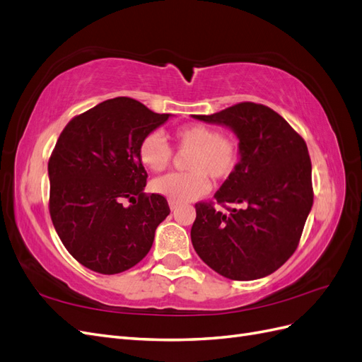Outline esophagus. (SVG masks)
Instances as JSON below:
<instances>
[{"label":"esophagus","instance_id":"esophagus-1","mask_svg":"<svg viewBox=\"0 0 362 362\" xmlns=\"http://www.w3.org/2000/svg\"><path fill=\"white\" fill-rule=\"evenodd\" d=\"M180 205V202H177V201H169V206H170V210H175V208H177Z\"/></svg>","mask_w":362,"mask_h":362}]
</instances>
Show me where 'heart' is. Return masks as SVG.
<instances>
[{"label": "heart", "mask_w": 362, "mask_h": 362, "mask_svg": "<svg viewBox=\"0 0 362 362\" xmlns=\"http://www.w3.org/2000/svg\"><path fill=\"white\" fill-rule=\"evenodd\" d=\"M175 148L190 152L185 158L189 172L169 173L152 181L151 189L169 201H193L210 190V178L225 181L240 161L237 140L205 124H185L172 131ZM139 160L151 172L166 170L173 161V149L160 133H149L139 144Z\"/></svg>", "instance_id": "b5f03b06"}]
</instances>
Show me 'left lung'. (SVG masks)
<instances>
[{
	"label": "left lung",
	"instance_id": "left-lung-1",
	"mask_svg": "<svg viewBox=\"0 0 362 362\" xmlns=\"http://www.w3.org/2000/svg\"><path fill=\"white\" fill-rule=\"evenodd\" d=\"M240 139L235 172L214 194L194 205L192 243L218 275L252 281L278 270L298 249L313 206L311 158L303 137L270 107L238 103L205 116ZM231 203L229 207L227 204Z\"/></svg>",
	"mask_w": 362,
	"mask_h": 362
}]
</instances>
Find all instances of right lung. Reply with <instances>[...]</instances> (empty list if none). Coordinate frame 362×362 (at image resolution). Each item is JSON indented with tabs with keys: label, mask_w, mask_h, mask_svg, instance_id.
I'll list each match as a JSON object with an SVG mask.
<instances>
[{
	"label": "right lung",
	"mask_w": 362,
	"mask_h": 362,
	"mask_svg": "<svg viewBox=\"0 0 362 362\" xmlns=\"http://www.w3.org/2000/svg\"><path fill=\"white\" fill-rule=\"evenodd\" d=\"M169 115L119 96L72 117L48 161L49 214L69 254L84 267L116 275L144 259L170 208L145 193L139 144ZM132 202L125 209L122 201Z\"/></svg>",
	"instance_id": "obj_1"
}]
</instances>
